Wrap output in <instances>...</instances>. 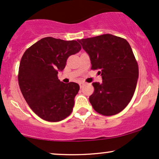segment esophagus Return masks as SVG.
Segmentation results:
<instances>
[{
	"mask_svg": "<svg viewBox=\"0 0 159 159\" xmlns=\"http://www.w3.org/2000/svg\"><path fill=\"white\" fill-rule=\"evenodd\" d=\"M84 85H85V84H84L83 83H80V87L81 88V89L84 87Z\"/></svg>",
	"mask_w": 159,
	"mask_h": 159,
	"instance_id": "1",
	"label": "esophagus"
}]
</instances>
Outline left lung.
<instances>
[{"mask_svg":"<svg viewBox=\"0 0 159 159\" xmlns=\"http://www.w3.org/2000/svg\"><path fill=\"white\" fill-rule=\"evenodd\" d=\"M78 42L89 55L91 69L102 76L101 83H92L93 109L106 116L120 112L132 100L139 79V65L129 42L111 34Z\"/></svg>","mask_w":159,"mask_h":159,"instance_id":"8db88e82","label":"left lung"}]
</instances>
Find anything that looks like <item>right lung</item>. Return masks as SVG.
I'll use <instances>...</instances> for the list:
<instances>
[{
  "instance_id": "1",
  "label": "right lung",
  "mask_w": 159,
  "mask_h": 159,
  "mask_svg": "<svg viewBox=\"0 0 159 159\" xmlns=\"http://www.w3.org/2000/svg\"><path fill=\"white\" fill-rule=\"evenodd\" d=\"M76 41L43 38L26 50L18 69V84L26 102L43 120L57 122L70 115L80 90L76 83L58 79L70 56L81 50Z\"/></svg>"
}]
</instances>
